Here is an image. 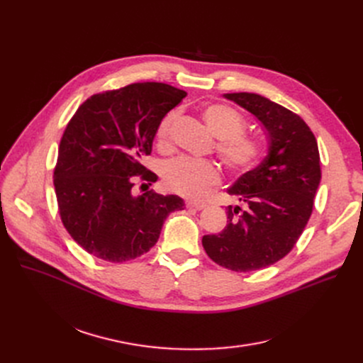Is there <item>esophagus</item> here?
Returning a JSON list of instances; mask_svg holds the SVG:
<instances>
[{"label": "esophagus", "mask_w": 363, "mask_h": 363, "mask_svg": "<svg viewBox=\"0 0 363 363\" xmlns=\"http://www.w3.org/2000/svg\"><path fill=\"white\" fill-rule=\"evenodd\" d=\"M187 208H194V210H203L206 203L205 202H199V201H187L186 202Z\"/></svg>", "instance_id": "1"}]
</instances>
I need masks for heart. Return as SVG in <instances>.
I'll return each instance as SVG.
<instances>
[{
    "mask_svg": "<svg viewBox=\"0 0 363 363\" xmlns=\"http://www.w3.org/2000/svg\"><path fill=\"white\" fill-rule=\"evenodd\" d=\"M177 116V111H171L160 121L157 127V142L160 147L169 145L171 130ZM202 119L220 140L218 155L230 171L245 172L257 164L262 146L252 137L244 134L247 124L235 109L216 103V105L203 108ZM162 180L171 192L183 196H199L220 180V168L208 161L180 157L164 164Z\"/></svg>",
    "mask_w": 363,
    "mask_h": 363,
    "instance_id": "b5f03b06",
    "label": "heart"
}]
</instances>
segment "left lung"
<instances>
[{
    "instance_id": "left-lung-1",
    "label": "left lung",
    "mask_w": 363,
    "mask_h": 363,
    "mask_svg": "<svg viewBox=\"0 0 363 363\" xmlns=\"http://www.w3.org/2000/svg\"><path fill=\"white\" fill-rule=\"evenodd\" d=\"M252 113L267 131L269 150L228 194V224L202 238L214 263L233 272L274 264L294 248L312 216L320 183V158L312 130L294 112L255 93L223 94Z\"/></svg>"
}]
</instances>
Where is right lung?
Instances as JSON below:
<instances>
[{
    "label": "right lung",
    "mask_w": 363,
    "mask_h": 363,
    "mask_svg": "<svg viewBox=\"0 0 363 363\" xmlns=\"http://www.w3.org/2000/svg\"><path fill=\"white\" fill-rule=\"evenodd\" d=\"M186 94L162 82H135L91 96L69 121L55 189L63 226L89 254L111 263L134 260L158 242L168 214L184 208L177 195H133V186L135 176L157 182L142 160L160 121Z\"/></svg>",
    "instance_id": "obj_1"
}]
</instances>
